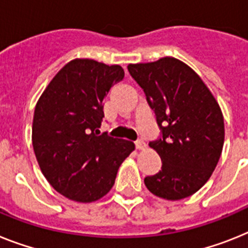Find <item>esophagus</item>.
Returning <instances> with one entry per match:
<instances>
[{
    "mask_svg": "<svg viewBox=\"0 0 248 248\" xmlns=\"http://www.w3.org/2000/svg\"><path fill=\"white\" fill-rule=\"evenodd\" d=\"M135 145H136V149L137 150H143V149H145V147H146V143L143 142L142 140L136 141V142H135Z\"/></svg>",
    "mask_w": 248,
    "mask_h": 248,
    "instance_id": "34e87169",
    "label": "esophagus"
}]
</instances>
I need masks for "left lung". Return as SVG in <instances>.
I'll return each mask as SVG.
<instances>
[{
  "mask_svg": "<svg viewBox=\"0 0 248 248\" xmlns=\"http://www.w3.org/2000/svg\"><path fill=\"white\" fill-rule=\"evenodd\" d=\"M131 77L143 89L163 137L149 146L163 166L145 178L154 195L179 201L208 182L224 142V121L218 102L201 77L172 57L128 64Z\"/></svg>",
  "mask_w": 248,
  "mask_h": 248,
  "instance_id": "left-lung-1",
  "label": "left lung"
}]
</instances>
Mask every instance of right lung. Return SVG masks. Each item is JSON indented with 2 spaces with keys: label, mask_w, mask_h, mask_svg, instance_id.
Here are the masks:
<instances>
[{
  "label": "right lung",
  "mask_w": 248,
  "mask_h": 248,
  "mask_svg": "<svg viewBox=\"0 0 248 248\" xmlns=\"http://www.w3.org/2000/svg\"><path fill=\"white\" fill-rule=\"evenodd\" d=\"M124 77L120 65L74 59L57 73L37 101L32 147L41 172L58 193L91 203L111 190L135 143L98 136L103 102Z\"/></svg>",
  "instance_id": "obj_1"
}]
</instances>
